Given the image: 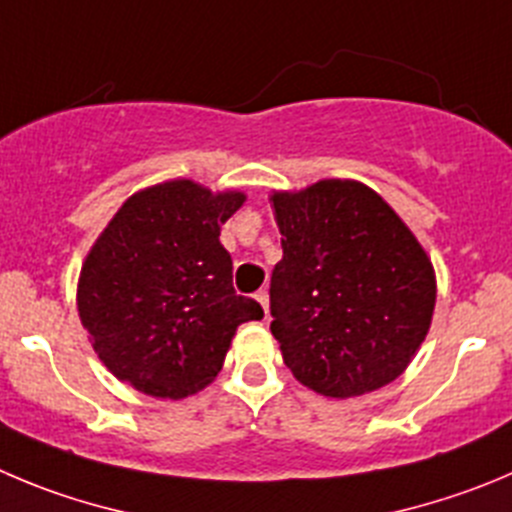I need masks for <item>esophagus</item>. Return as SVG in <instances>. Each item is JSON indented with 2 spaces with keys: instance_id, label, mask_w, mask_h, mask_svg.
Segmentation results:
<instances>
[{
  "instance_id": "1",
  "label": "esophagus",
  "mask_w": 512,
  "mask_h": 512,
  "mask_svg": "<svg viewBox=\"0 0 512 512\" xmlns=\"http://www.w3.org/2000/svg\"><path fill=\"white\" fill-rule=\"evenodd\" d=\"M255 300L262 305V310H265V315H267V308H270V295H267V290H257Z\"/></svg>"
}]
</instances>
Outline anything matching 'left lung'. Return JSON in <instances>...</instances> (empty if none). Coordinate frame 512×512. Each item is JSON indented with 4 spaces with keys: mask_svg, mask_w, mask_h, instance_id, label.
Masks as SVG:
<instances>
[{
    "mask_svg": "<svg viewBox=\"0 0 512 512\" xmlns=\"http://www.w3.org/2000/svg\"><path fill=\"white\" fill-rule=\"evenodd\" d=\"M283 260L270 278L272 336L295 379L331 399L391 384L429 331L434 267L366 184L275 191Z\"/></svg>",
    "mask_w": 512,
    "mask_h": 512,
    "instance_id": "left-lung-1",
    "label": "left lung"
}]
</instances>
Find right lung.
Wrapping results in <instances>:
<instances>
[{
  "mask_svg": "<svg viewBox=\"0 0 512 512\" xmlns=\"http://www.w3.org/2000/svg\"><path fill=\"white\" fill-rule=\"evenodd\" d=\"M245 204L189 179L138 191L108 222L80 270L78 313L116 379L161 399L197 394L219 374L257 300L232 288L219 229Z\"/></svg>",
  "mask_w": 512,
  "mask_h": 512,
  "instance_id": "right-lung-1",
  "label": "right lung"
}]
</instances>
